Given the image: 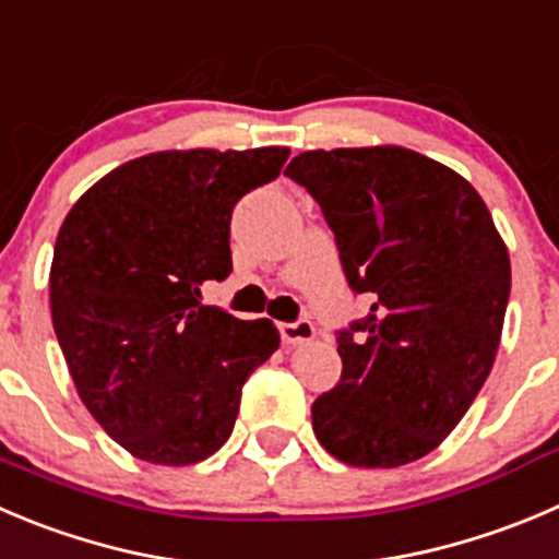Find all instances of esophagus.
Listing matches in <instances>:
<instances>
[{"mask_svg": "<svg viewBox=\"0 0 559 559\" xmlns=\"http://www.w3.org/2000/svg\"><path fill=\"white\" fill-rule=\"evenodd\" d=\"M280 337H283L285 345H299V343H310L316 337V326L307 318H299V321L290 323H280Z\"/></svg>", "mask_w": 559, "mask_h": 559, "instance_id": "34e87169", "label": "esophagus"}]
</instances>
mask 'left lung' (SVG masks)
<instances>
[{"instance_id": "1", "label": "left lung", "mask_w": 559, "mask_h": 559, "mask_svg": "<svg viewBox=\"0 0 559 559\" xmlns=\"http://www.w3.org/2000/svg\"><path fill=\"white\" fill-rule=\"evenodd\" d=\"M321 205L370 312L337 329L343 376L312 403L318 442L350 466L412 464L459 425L491 373L510 260L459 173L406 147H337L285 169Z\"/></svg>"}]
</instances>
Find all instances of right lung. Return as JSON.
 <instances>
[{
  "label": "right lung",
  "mask_w": 559,
  "mask_h": 559,
  "mask_svg": "<svg viewBox=\"0 0 559 559\" xmlns=\"http://www.w3.org/2000/svg\"><path fill=\"white\" fill-rule=\"evenodd\" d=\"M288 147L164 151L111 169L66 216L51 318L79 397L131 455L186 466L230 439L243 381L280 345L269 318L203 305L233 271L230 219Z\"/></svg>",
  "instance_id": "add662e5"
}]
</instances>
